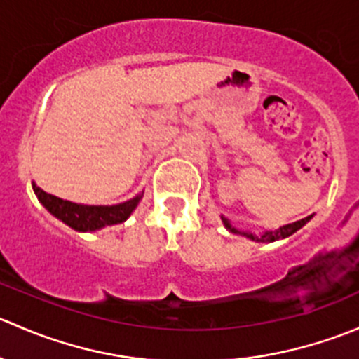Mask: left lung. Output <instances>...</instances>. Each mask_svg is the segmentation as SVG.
<instances>
[{"label":"left lung","instance_id":"8db88e82","mask_svg":"<svg viewBox=\"0 0 359 359\" xmlns=\"http://www.w3.org/2000/svg\"><path fill=\"white\" fill-rule=\"evenodd\" d=\"M220 219H222L224 227H226V229L229 231V233L241 234V236L248 238V240H252V241H257V243H273V241L285 240V238L292 236V234H293V233H297V231H299L300 227L306 226V224L309 222L311 219H313V215L306 217V219L297 220V222L287 224V226H281L280 229H274V231H264V233H260V234L252 233V231H241V229H238V227H234L233 224H231V220L227 219V217H224V215H220Z\"/></svg>","mask_w":359,"mask_h":359}]
</instances>
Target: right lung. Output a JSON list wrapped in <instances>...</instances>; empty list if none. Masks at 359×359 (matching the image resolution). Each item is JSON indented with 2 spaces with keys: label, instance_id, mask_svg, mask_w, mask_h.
<instances>
[{
  "label": "right lung",
  "instance_id": "add662e5",
  "mask_svg": "<svg viewBox=\"0 0 359 359\" xmlns=\"http://www.w3.org/2000/svg\"><path fill=\"white\" fill-rule=\"evenodd\" d=\"M32 191H34L38 201L55 219L62 220L66 226L78 231V233H95V231L104 229L107 226L125 222L144 196L142 191L132 200L118 203V205H81V203H72L45 193L34 182H32Z\"/></svg>",
  "mask_w": 359,
  "mask_h": 359
}]
</instances>
